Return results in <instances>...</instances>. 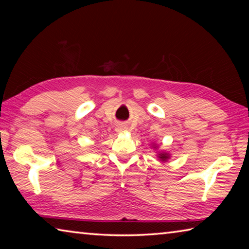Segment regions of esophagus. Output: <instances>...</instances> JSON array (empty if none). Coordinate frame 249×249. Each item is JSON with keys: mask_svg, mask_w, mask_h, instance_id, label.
I'll return each instance as SVG.
<instances>
[{"mask_svg": "<svg viewBox=\"0 0 249 249\" xmlns=\"http://www.w3.org/2000/svg\"><path fill=\"white\" fill-rule=\"evenodd\" d=\"M126 129V127H125V125H117V127H116V132H119V133H121V132H123V130H125Z\"/></svg>", "mask_w": 249, "mask_h": 249, "instance_id": "esophagus-1", "label": "esophagus"}]
</instances>
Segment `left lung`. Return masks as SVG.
<instances>
[{
    "label": "left lung",
    "instance_id": "1",
    "mask_svg": "<svg viewBox=\"0 0 249 249\" xmlns=\"http://www.w3.org/2000/svg\"><path fill=\"white\" fill-rule=\"evenodd\" d=\"M159 158L162 159V160H166L169 158V155L166 154V153H162V154H159Z\"/></svg>",
    "mask_w": 249,
    "mask_h": 249
}]
</instances>
